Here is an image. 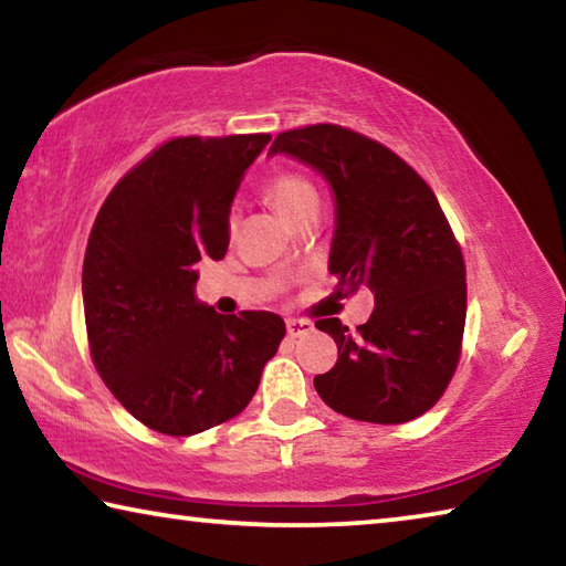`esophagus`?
<instances>
[{
    "mask_svg": "<svg viewBox=\"0 0 566 566\" xmlns=\"http://www.w3.org/2000/svg\"><path fill=\"white\" fill-rule=\"evenodd\" d=\"M312 329H314V324L306 322V319H286V334H290L292 339L304 337V334H310Z\"/></svg>",
    "mask_w": 566,
    "mask_h": 566,
    "instance_id": "obj_1",
    "label": "esophagus"
}]
</instances>
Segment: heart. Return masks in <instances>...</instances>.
Listing matches in <instances>:
<instances>
[{
  "instance_id": "1",
  "label": "heart",
  "mask_w": 566,
  "mask_h": 566,
  "mask_svg": "<svg viewBox=\"0 0 566 566\" xmlns=\"http://www.w3.org/2000/svg\"><path fill=\"white\" fill-rule=\"evenodd\" d=\"M266 197H270V202L286 222L300 217L304 209L317 207V191H314L310 181L302 175H294V171H282V175L272 177L270 185H266Z\"/></svg>"
}]
</instances>
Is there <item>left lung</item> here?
Returning <instances> with one entry per match:
<instances>
[{
	"mask_svg": "<svg viewBox=\"0 0 566 566\" xmlns=\"http://www.w3.org/2000/svg\"><path fill=\"white\" fill-rule=\"evenodd\" d=\"M274 155L302 161L332 189L329 272L339 294L359 286L375 294L357 332L337 317L317 322L339 354L314 389L359 421L424 415L454 375L467 314L464 260L434 191L395 151L337 124L282 132Z\"/></svg>",
	"mask_w": 566,
	"mask_h": 566,
	"instance_id": "1",
	"label": "left lung"
}]
</instances>
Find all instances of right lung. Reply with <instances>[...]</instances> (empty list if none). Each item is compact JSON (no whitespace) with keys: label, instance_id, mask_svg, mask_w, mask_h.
Masks as SVG:
<instances>
[{"label":"right lung","instance_id":"add662e5","mask_svg":"<svg viewBox=\"0 0 566 566\" xmlns=\"http://www.w3.org/2000/svg\"><path fill=\"white\" fill-rule=\"evenodd\" d=\"M270 134L179 137L109 191L82 270L84 319L104 385L142 424L189 437L242 411L284 337L272 312L217 314L199 264L222 260L229 212Z\"/></svg>","mask_w":566,"mask_h":566}]
</instances>
